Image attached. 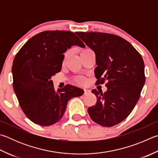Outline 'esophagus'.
Returning <instances> with one entry per match:
<instances>
[{
  "label": "esophagus",
  "mask_w": 158,
  "mask_h": 158,
  "mask_svg": "<svg viewBox=\"0 0 158 158\" xmlns=\"http://www.w3.org/2000/svg\"><path fill=\"white\" fill-rule=\"evenodd\" d=\"M90 93V90H88V89H84V94H88Z\"/></svg>",
  "instance_id": "1"
}]
</instances>
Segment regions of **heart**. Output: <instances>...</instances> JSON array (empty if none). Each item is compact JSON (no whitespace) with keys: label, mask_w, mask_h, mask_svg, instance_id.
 Instances as JSON below:
<instances>
[{"label":"heart","mask_w":158,"mask_h":158,"mask_svg":"<svg viewBox=\"0 0 158 158\" xmlns=\"http://www.w3.org/2000/svg\"><path fill=\"white\" fill-rule=\"evenodd\" d=\"M89 49H85V50H84L81 51V52H84L86 51V50H88ZM70 54V51H67L66 52H65L64 54V62H65V59H66L68 58V56H69ZM74 81H75L77 84H84L85 83V79L84 78V77H77V78L74 79Z\"/></svg>","instance_id":"heart-1"}]
</instances>
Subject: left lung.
<instances>
[{"label": "left lung", "instance_id": "1", "mask_svg": "<svg viewBox=\"0 0 158 158\" xmlns=\"http://www.w3.org/2000/svg\"><path fill=\"white\" fill-rule=\"evenodd\" d=\"M95 54L97 84L106 81L107 90L96 89L94 106L88 112L94 122L111 127L124 120L138 102L145 83L142 56L127 40L112 34L76 32Z\"/></svg>", "mask_w": 158, "mask_h": 158}]
</instances>
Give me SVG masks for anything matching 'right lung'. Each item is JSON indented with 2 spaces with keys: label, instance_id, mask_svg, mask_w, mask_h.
<instances>
[{
  "label": "right lung",
  "instance_id": "add662e5",
  "mask_svg": "<svg viewBox=\"0 0 158 158\" xmlns=\"http://www.w3.org/2000/svg\"><path fill=\"white\" fill-rule=\"evenodd\" d=\"M73 45L85 47L72 31H45L28 40L14 57V93L25 115L36 124L49 127L58 122L68 101L84 93L69 84L55 91L51 80L61 71L64 53Z\"/></svg>",
  "mask_w": 158,
  "mask_h": 158
}]
</instances>
